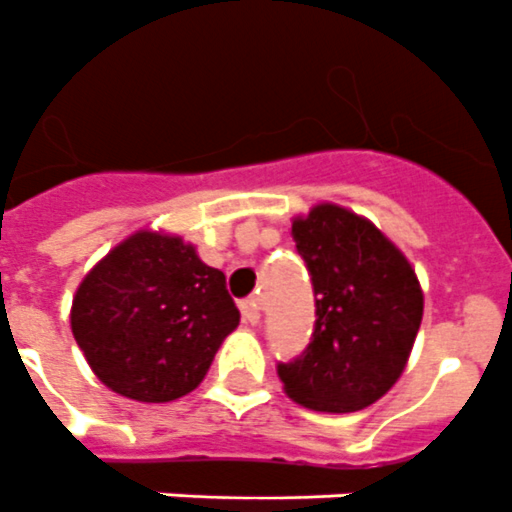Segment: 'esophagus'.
<instances>
[{"label": "esophagus", "mask_w": 512, "mask_h": 512, "mask_svg": "<svg viewBox=\"0 0 512 512\" xmlns=\"http://www.w3.org/2000/svg\"><path fill=\"white\" fill-rule=\"evenodd\" d=\"M240 314H243L245 322H251V325H256V322L261 320L259 298H245V301H240Z\"/></svg>", "instance_id": "esophagus-1"}]
</instances>
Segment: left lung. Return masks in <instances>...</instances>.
<instances>
[{"label": "left lung", "mask_w": 512, "mask_h": 512, "mask_svg": "<svg viewBox=\"0 0 512 512\" xmlns=\"http://www.w3.org/2000/svg\"><path fill=\"white\" fill-rule=\"evenodd\" d=\"M290 235L312 280L317 320L306 349L277 362V375L304 407L362 410L407 365L423 320L418 277L380 230L341 206L312 208Z\"/></svg>", "instance_id": "8db88e82"}]
</instances>
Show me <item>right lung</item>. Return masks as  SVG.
Listing matches in <instances>:
<instances>
[{
    "label": "right lung",
    "mask_w": 512,
    "mask_h": 512,
    "mask_svg": "<svg viewBox=\"0 0 512 512\" xmlns=\"http://www.w3.org/2000/svg\"><path fill=\"white\" fill-rule=\"evenodd\" d=\"M240 322L224 272L179 237L137 232L84 277L73 338L94 375L137 402H171L206 378Z\"/></svg>",
    "instance_id": "right-lung-1"
}]
</instances>
